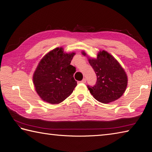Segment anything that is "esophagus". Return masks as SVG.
Here are the masks:
<instances>
[{
    "instance_id": "34e87169",
    "label": "esophagus",
    "mask_w": 152,
    "mask_h": 152,
    "mask_svg": "<svg viewBox=\"0 0 152 152\" xmlns=\"http://www.w3.org/2000/svg\"><path fill=\"white\" fill-rule=\"evenodd\" d=\"M80 82H82V83H86V79H84Z\"/></svg>"
}]
</instances>
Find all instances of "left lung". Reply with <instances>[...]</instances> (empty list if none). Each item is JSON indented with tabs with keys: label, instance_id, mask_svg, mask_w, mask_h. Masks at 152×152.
I'll list each match as a JSON object with an SVG mask.
<instances>
[{
	"label": "left lung",
	"instance_id": "1",
	"mask_svg": "<svg viewBox=\"0 0 152 152\" xmlns=\"http://www.w3.org/2000/svg\"><path fill=\"white\" fill-rule=\"evenodd\" d=\"M82 54L87 56L82 50ZM88 58L89 63L97 76L94 87L87 86L93 97L102 103H109L120 98L127 86V75L112 55L104 50L98 52L96 58Z\"/></svg>",
	"mask_w": 152,
	"mask_h": 152
}]
</instances>
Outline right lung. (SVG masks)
<instances>
[{"mask_svg": "<svg viewBox=\"0 0 152 152\" xmlns=\"http://www.w3.org/2000/svg\"><path fill=\"white\" fill-rule=\"evenodd\" d=\"M75 52L65 53L63 48L50 50L40 59L33 75V83L39 97L50 104H58L70 96L77 82L75 68L70 65Z\"/></svg>", "mask_w": 152, "mask_h": 152, "instance_id": "add662e5", "label": "right lung"}]
</instances>
